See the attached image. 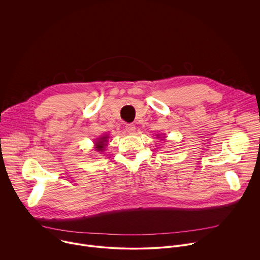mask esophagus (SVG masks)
<instances>
[{
	"label": "esophagus",
	"instance_id": "1",
	"mask_svg": "<svg viewBox=\"0 0 260 260\" xmlns=\"http://www.w3.org/2000/svg\"><path fill=\"white\" fill-rule=\"evenodd\" d=\"M125 131L127 132V133H134L135 131H136V125L135 124H133V123H127L126 125H125Z\"/></svg>",
	"mask_w": 260,
	"mask_h": 260
}]
</instances>
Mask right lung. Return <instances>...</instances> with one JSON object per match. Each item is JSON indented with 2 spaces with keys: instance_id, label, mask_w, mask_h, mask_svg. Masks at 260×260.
Wrapping results in <instances>:
<instances>
[{
  "instance_id": "right-lung-1",
  "label": "right lung",
  "mask_w": 260,
  "mask_h": 260,
  "mask_svg": "<svg viewBox=\"0 0 260 260\" xmlns=\"http://www.w3.org/2000/svg\"><path fill=\"white\" fill-rule=\"evenodd\" d=\"M107 138L108 137H103L101 139H99V141L95 143V148L98 151H103L104 148H105V145H106V142H107Z\"/></svg>"
}]
</instances>
